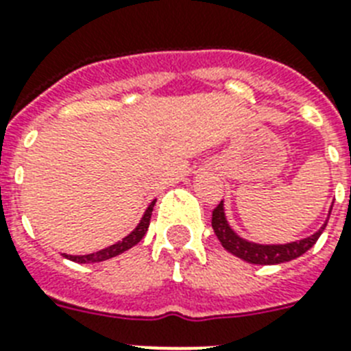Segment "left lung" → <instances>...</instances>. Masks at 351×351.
<instances>
[{"label":"left lung","mask_w":351,"mask_h":351,"mask_svg":"<svg viewBox=\"0 0 351 351\" xmlns=\"http://www.w3.org/2000/svg\"><path fill=\"white\" fill-rule=\"evenodd\" d=\"M211 226H213V231H215L217 239L221 240V244L224 245V249H228L230 253L237 254L239 258L245 260L249 263H256V265H274V263H283L289 262V260H294L298 256H301L303 253H306L312 245L317 242V239L321 237L325 226L321 228L317 233H314L312 237H306L303 240H298V242H291V244L285 245H260L253 244V242H247V240L240 239L239 234L233 233L228 222H226L224 217V208H222V201L219 202L211 213Z\"/></svg>","instance_id":"obj_1"}]
</instances>
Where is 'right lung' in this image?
Returning a JSON list of instances; mask_svg holds the SVG:
<instances>
[{"label": "right lung", "instance_id": "1", "mask_svg": "<svg viewBox=\"0 0 351 351\" xmlns=\"http://www.w3.org/2000/svg\"><path fill=\"white\" fill-rule=\"evenodd\" d=\"M154 204H156V201L150 202V206L147 208V211H145L143 219H141V222L138 224V228H136V230L132 231L130 234H127L125 239L121 240V242H118V244L109 245V247L102 249V251H97V253L84 254V256H71V254H64V256L69 260H73V262H77V263H93V262H102V260L112 258V256H117V254L123 253V251H127V249H130L132 245L138 244V242H140V240L145 237V233H147V230H149L150 217H152Z\"/></svg>", "mask_w": 351, "mask_h": 351}]
</instances>
